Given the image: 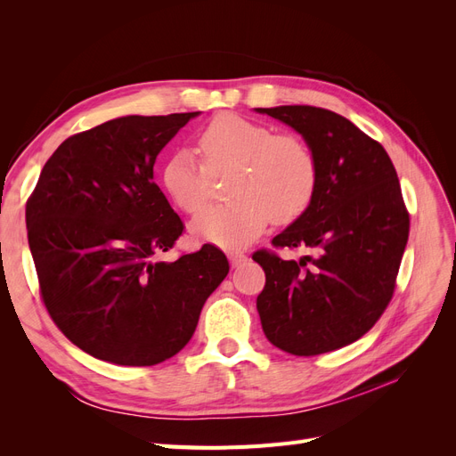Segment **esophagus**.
I'll return each instance as SVG.
<instances>
[{
	"mask_svg": "<svg viewBox=\"0 0 456 456\" xmlns=\"http://www.w3.org/2000/svg\"><path fill=\"white\" fill-rule=\"evenodd\" d=\"M228 258H230V265H232V268H238V266H241L243 262L247 260V256H245L243 253H230V255H228Z\"/></svg>",
	"mask_w": 456,
	"mask_h": 456,
	"instance_id": "esophagus-1",
	"label": "esophagus"
}]
</instances>
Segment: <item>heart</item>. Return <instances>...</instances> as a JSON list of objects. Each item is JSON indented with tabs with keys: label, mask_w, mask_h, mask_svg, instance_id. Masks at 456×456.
I'll use <instances>...</instances> for the list:
<instances>
[{
	"label": "heart",
	"mask_w": 456,
	"mask_h": 456,
	"mask_svg": "<svg viewBox=\"0 0 456 456\" xmlns=\"http://www.w3.org/2000/svg\"><path fill=\"white\" fill-rule=\"evenodd\" d=\"M205 163L176 150L163 163L161 184L176 207L198 213L211 201L215 176L238 171L230 184L236 201L215 205L191 220V236L223 249H241L266 230L270 218L291 223L308 209L317 186L312 150L293 134H275L262 123L216 116L200 134Z\"/></svg>",
	"instance_id": "1"
}]
</instances>
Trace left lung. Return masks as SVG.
<instances>
[{
    "label": "left lung",
    "instance_id": "left-lung-1",
    "mask_svg": "<svg viewBox=\"0 0 456 456\" xmlns=\"http://www.w3.org/2000/svg\"><path fill=\"white\" fill-rule=\"evenodd\" d=\"M295 129L315 158L308 209L273 238L312 256L256 251L266 285L256 310L283 352L317 355L362 338L388 306L409 238L397 173L386 150L354 123L315 106L255 108Z\"/></svg>",
    "mask_w": 456,
    "mask_h": 456
}]
</instances>
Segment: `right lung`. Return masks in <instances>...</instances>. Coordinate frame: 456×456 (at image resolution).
<instances>
[{"label":"right lung","mask_w":456,"mask_h":456,"mask_svg":"<svg viewBox=\"0 0 456 456\" xmlns=\"http://www.w3.org/2000/svg\"><path fill=\"white\" fill-rule=\"evenodd\" d=\"M201 112L123 116L66 139L26 205L30 253L53 322L116 365L169 360L228 275L215 245L173 262L183 220L154 183L159 151Z\"/></svg>","instance_id":"1"}]
</instances>
